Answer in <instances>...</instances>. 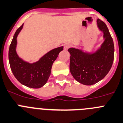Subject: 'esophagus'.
<instances>
[{"label": "esophagus", "instance_id": "34e87169", "mask_svg": "<svg viewBox=\"0 0 123 123\" xmlns=\"http://www.w3.org/2000/svg\"><path fill=\"white\" fill-rule=\"evenodd\" d=\"M70 46H71V45L70 44H66L64 46V50H68Z\"/></svg>", "mask_w": 123, "mask_h": 123}]
</instances>
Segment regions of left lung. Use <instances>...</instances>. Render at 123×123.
I'll return each mask as SVG.
<instances>
[{
    "mask_svg": "<svg viewBox=\"0 0 123 123\" xmlns=\"http://www.w3.org/2000/svg\"><path fill=\"white\" fill-rule=\"evenodd\" d=\"M97 22L105 38L99 49L93 54L78 49H68L70 54V73L77 82L86 85H93L103 79L111 68L114 59V43L107 26L100 19Z\"/></svg>",
    "mask_w": 123,
    "mask_h": 123,
    "instance_id": "obj_1",
    "label": "left lung"
}]
</instances>
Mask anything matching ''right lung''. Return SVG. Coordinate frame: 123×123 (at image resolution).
I'll use <instances>...</instances> for the list:
<instances>
[{
  "mask_svg": "<svg viewBox=\"0 0 123 123\" xmlns=\"http://www.w3.org/2000/svg\"><path fill=\"white\" fill-rule=\"evenodd\" d=\"M23 24L17 30L8 51V59L12 73L18 82L30 88H39L46 84L51 72V68L63 46L51 50L38 61L33 64L25 62L16 52L17 36Z\"/></svg>",
  "mask_w": 123,
  "mask_h": 123,
  "instance_id": "obj_1",
  "label": "right lung"
}]
</instances>
